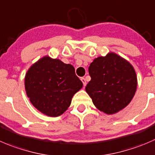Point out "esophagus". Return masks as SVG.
I'll return each mask as SVG.
<instances>
[{"mask_svg":"<svg viewBox=\"0 0 155 155\" xmlns=\"http://www.w3.org/2000/svg\"><path fill=\"white\" fill-rule=\"evenodd\" d=\"M80 79H81V81L82 82V83H83V86L85 87V85H86V81H85V79L84 77H81Z\"/></svg>","mask_w":155,"mask_h":155,"instance_id":"1","label":"esophagus"}]
</instances>
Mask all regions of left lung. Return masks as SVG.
Segmentation results:
<instances>
[{"instance_id":"1","label":"left lung","mask_w":155,"mask_h":155,"mask_svg":"<svg viewBox=\"0 0 155 155\" xmlns=\"http://www.w3.org/2000/svg\"><path fill=\"white\" fill-rule=\"evenodd\" d=\"M91 80L85 91L94 106L107 114L117 113L133 99L137 77L133 66L114 53L99 57L88 67Z\"/></svg>"}]
</instances>
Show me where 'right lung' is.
I'll list each match as a JSON object with an SVG mask.
<instances>
[{
  "mask_svg": "<svg viewBox=\"0 0 155 155\" xmlns=\"http://www.w3.org/2000/svg\"><path fill=\"white\" fill-rule=\"evenodd\" d=\"M82 82L71 64L46 56L27 71L25 88L33 106L49 117L64 114Z\"/></svg>",
  "mask_w": 155,
  "mask_h": 155,
  "instance_id": "1",
  "label": "right lung"
}]
</instances>
